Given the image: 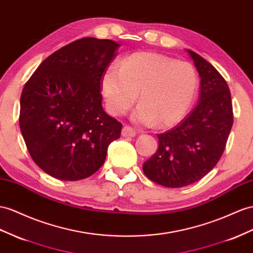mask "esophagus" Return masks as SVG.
Here are the masks:
<instances>
[{
	"label": "esophagus",
	"instance_id": "34e87169",
	"mask_svg": "<svg viewBox=\"0 0 253 253\" xmlns=\"http://www.w3.org/2000/svg\"><path fill=\"white\" fill-rule=\"evenodd\" d=\"M122 135L123 137H125V138H132V137H134L135 135V131L133 130V129L131 128V127H129V126H124L123 127V129H122Z\"/></svg>",
	"mask_w": 253,
	"mask_h": 253
}]
</instances>
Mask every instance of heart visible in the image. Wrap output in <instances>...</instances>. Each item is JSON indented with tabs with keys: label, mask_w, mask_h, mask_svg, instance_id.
Instances as JSON below:
<instances>
[{
	"label": "heart",
	"mask_w": 253,
	"mask_h": 253,
	"mask_svg": "<svg viewBox=\"0 0 253 253\" xmlns=\"http://www.w3.org/2000/svg\"><path fill=\"white\" fill-rule=\"evenodd\" d=\"M199 86L197 71L188 62H175L153 52L128 56L109 67L102 78V95L109 112L126 113L139 92V106L131 120L143 126L171 127L182 121L192 106Z\"/></svg>",
	"instance_id": "heart-1"
}]
</instances>
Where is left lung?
Wrapping results in <instances>:
<instances>
[{
    "label": "left lung",
    "mask_w": 253,
    "mask_h": 253,
    "mask_svg": "<svg viewBox=\"0 0 253 253\" xmlns=\"http://www.w3.org/2000/svg\"><path fill=\"white\" fill-rule=\"evenodd\" d=\"M201 78L198 106L165 133L157 134V152L143 164L153 182L179 188L204 177L222 156L233 125L228 84L202 56L187 50Z\"/></svg>",
    "instance_id": "left-lung-1"
}]
</instances>
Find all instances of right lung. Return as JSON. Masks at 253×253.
<instances>
[{"label":"right lung","instance_id":"right-lung-1","mask_svg":"<svg viewBox=\"0 0 253 253\" xmlns=\"http://www.w3.org/2000/svg\"><path fill=\"white\" fill-rule=\"evenodd\" d=\"M120 43L85 37L48 56L20 98L19 125L34 163L50 176L79 180L103 165L122 124L102 108L100 81Z\"/></svg>","mask_w":253,"mask_h":253}]
</instances>
